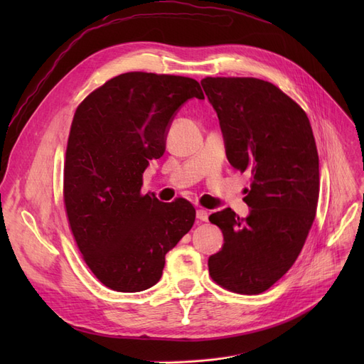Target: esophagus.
<instances>
[{"mask_svg":"<svg viewBox=\"0 0 364 364\" xmlns=\"http://www.w3.org/2000/svg\"><path fill=\"white\" fill-rule=\"evenodd\" d=\"M196 217H198V220L199 221H208V217H209V214H208V211L206 209H198L196 211Z\"/></svg>","mask_w":364,"mask_h":364,"instance_id":"34e87169","label":"esophagus"}]
</instances>
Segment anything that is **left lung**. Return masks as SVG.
Segmentation results:
<instances>
[{
	"mask_svg": "<svg viewBox=\"0 0 364 364\" xmlns=\"http://www.w3.org/2000/svg\"><path fill=\"white\" fill-rule=\"evenodd\" d=\"M227 159L251 177L246 218L230 208L209 217L224 236L209 276L224 289L258 295L286 274L307 240L318 202V153L307 113L279 87L258 78L206 76Z\"/></svg>",
	"mask_w": 364,
	"mask_h": 364,
	"instance_id": "8db88e82",
	"label": "left lung"
}]
</instances>
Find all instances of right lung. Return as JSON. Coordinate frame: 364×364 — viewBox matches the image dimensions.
Instances as JSON below:
<instances>
[{
  "instance_id": "1",
  "label": "right lung",
  "mask_w": 364,
  "mask_h": 364,
  "mask_svg": "<svg viewBox=\"0 0 364 364\" xmlns=\"http://www.w3.org/2000/svg\"><path fill=\"white\" fill-rule=\"evenodd\" d=\"M203 100L187 76L128 72L76 107L66 147L63 199L70 232L88 269L109 289L156 284L165 255L193 227L186 199L141 193L149 161L165 151L168 127L188 99Z\"/></svg>"
}]
</instances>
